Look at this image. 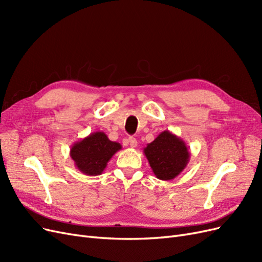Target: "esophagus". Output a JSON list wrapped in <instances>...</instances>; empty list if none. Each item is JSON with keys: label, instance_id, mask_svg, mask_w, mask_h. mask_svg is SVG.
Instances as JSON below:
<instances>
[{"label": "esophagus", "instance_id": "1", "mask_svg": "<svg viewBox=\"0 0 262 262\" xmlns=\"http://www.w3.org/2000/svg\"><path fill=\"white\" fill-rule=\"evenodd\" d=\"M128 142H129V144H130V146H131V147H137V145H138V141H137V139H136V138L130 137V138L128 139Z\"/></svg>", "mask_w": 262, "mask_h": 262}]
</instances>
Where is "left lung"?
I'll list each match as a JSON object with an SVG mask.
<instances>
[{"instance_id": "obj_1", "label": "left lung", "mask_w": 262, "mask_h": 262, "mask_svg": "<svg viewBox=\"0 0 262 262\" xmlns=\"http://www.w3.org/2000/svg\"><path fill=\"white\" fill-rule=\"evenodd\" d=\"M144 155L156 178L175 179L186 168L190 161V152L185 141L165 130L144 147Z\"/></svg>"}]
</instances>
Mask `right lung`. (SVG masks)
<instances>
[{
    "instance_id": "obj_1",
    "label": "right lung",
    "mask_w": 262,
    "mask_h": 262,
    "mask_svg": "<svg viewBox=\"0 0 262 262\" xmlns=\"http://www.w3.org/2000/svg\"><path fill=\"white\" fill-rule=\"evenodd\" d=\"M122 148L118 142L110 141L102 131H96L71 146L70 156L75 167L87 176H98L107 167L112 157Z\"/></svg>"
}]
</instances>
